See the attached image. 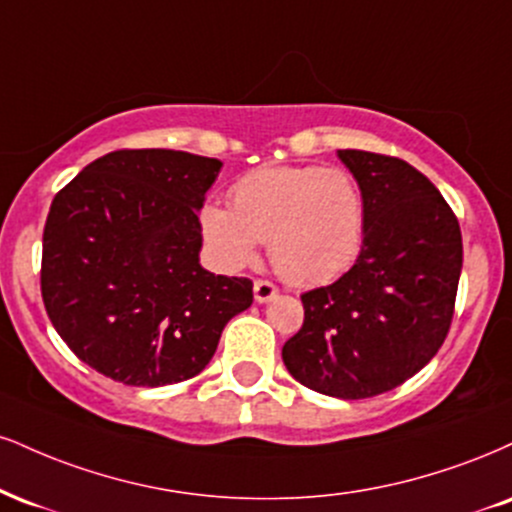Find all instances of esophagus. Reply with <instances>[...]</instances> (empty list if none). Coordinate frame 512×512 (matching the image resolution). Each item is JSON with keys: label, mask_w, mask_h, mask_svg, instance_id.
I'll list each match as a JSON object with an SVG mask.
<instances>
[{"label": "esophagus", "mask_w": 512, "mask_h": 512, "mask_svg": "<svg viewBox=\"0 0 512 512\" xmlns=\"http://www.w3.org/2000/svg\"><path fill=\"white\" fill-rule=\"evenodd\" d=\"M252 291H255V300L257 303H269V300L274 298V295H279V286L267 279H257L255 286H252Z\"/></svg>", "instance_id": "34e87169"}]
</instances>
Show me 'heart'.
<instances>
[{
  "instance_id": "b5f03b06",
  "label": "heart",
  "mask_w": 512,
  "mask_h": 512,
  "mask_svg": "<svg viewBox=\"0 0 512 512\" xmlns=\"http://www.w3.org/2000/svg\"><path fill=\"white\" fill-rule=\"evenodd\" d=\"M200 233L226 272L255 262L260 243L295 286H319L348 272L365 243V197L343 169L272 166L231 188V209L209 202Z\"/></svg>"
}]
</instances>
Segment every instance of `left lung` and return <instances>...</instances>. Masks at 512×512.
<instances>
[{
  "label": "left lung",
  "mask_w": 512,
  "mask_h": 512,
  "mask_svg": "<svg viewBox=\"0 0 512 512\" xmlns=\"http://www.w3.org/2000/svg\"><path fill=\"white\" fill-rule=\"evenodd\" d=\"M365 197V243L341 279L300 295L303 326L283 365L307 389L372 398L405 384L446 341L463 236L427 176L391 155L338 150Z\"/></svg>",
  "instance_id": "8db88e82"
}]
</instances>
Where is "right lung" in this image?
Listing matches in <instances>:
<instances>
[{"instance_id":"right-lung-1","label":"right lung","mask_w":512,"mask_h":512,"mask_svg":"<svg viewBox=\"0 0 512 512\" xmlns=\"http://www.w3.org/2000/svg\"><path fill=\"white\" fill-rule=\"evenodd\" d=\"M219 159L114 150L54 195L40 291L76 357L128 386L193 379L226 322L252 305V281L200 267L197 209Z\"/></svg>"}]
</instances>
